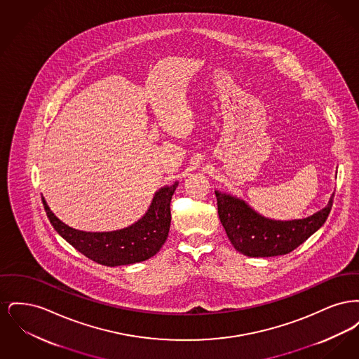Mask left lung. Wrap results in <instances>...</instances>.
Listing matches in <instances>:
<instances>
[{
    "label": "left lung",
    "mask_w": 359,
    "mask_h": 359,
    "mask_svg": "<svg viewBox=\"0 0 359 359\" xmlns=\"http://www.w3.org/2000/svg\"><path fill=\"white\" fill-rule=\"evenodd\" d=\"M218 214L227 237L239 253L249 257L288 255L319 230L332 207L328 205L316 214L294 221H272L258 215L243 201L215 191Z\"/></svg>",
    "instance_id": "1"
}]
</instances>
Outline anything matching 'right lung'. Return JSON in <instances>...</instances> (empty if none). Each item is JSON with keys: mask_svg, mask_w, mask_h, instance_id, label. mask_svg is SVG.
Segmentation results:
<instances>
[{"mask_svg": "<svg viewBox=\"0 0 359 359\" xmlns=\"http://www.w3.org/2000/svg\"><path fill=\"white\" fill-rule=\"evenodd\" d=\"M177 183L154 195L148 212L130 227L110 233H86L71 229L52 214L41 198L53 229L87 258L106 266L136 264L154 257L164 245L171 226V199Z\"/></svg>", "mask_w": 359, "mask_h": 359, "instance_id": "1", "label": "right lung"}]
</instances>
